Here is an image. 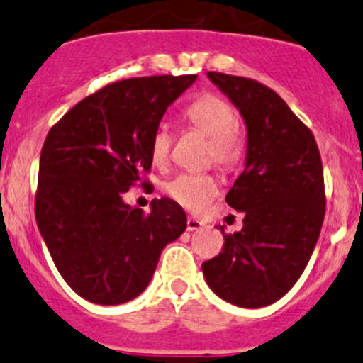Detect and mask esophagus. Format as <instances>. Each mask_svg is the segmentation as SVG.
Wrapping results in <instances>:
<instances>
[{
    "instance_id": "obj_1",
    "label": "esophagus",
    "mask_w": 363,
    "mask_h": 363,
    "mask_svg": "<svg viewBox=\"0 0 363 363\" xmlns=\"http://www.w3.org/2000/svg\"><path fill=\"white\" fill-rule=\"evenodd\" d=\"M202 221L200 220H196V218H191L189 216L188 218V221H186V228H188L189 232H193V230H199V228H202Z\"/></svg>"
}]
</instances>
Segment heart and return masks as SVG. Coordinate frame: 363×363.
<instances>
[{
    "label": "heart",
    "mask_w": 363,
    "mask_h": 363,
    "mask_svg": "<svg viewBox=\"0 0 363 363\" xmlns=\"http://www.w3.org/2000/svg\"><path fill=\"white\" fill-rule=\"evenodd\" d=\"M184 118L193 129L209 138L211 160L221 168H234L245 156V142L238 133V113L234 106L220 96L203 94L184 111ZM170 150V135L164 128L154 131L150 157L163 164ZM164 191L174 202L191 213H200L218 196V181L209 174H181L167 182Z\"/></svg>",
    "instance_id": "b5f03b06"
}]
</instances>
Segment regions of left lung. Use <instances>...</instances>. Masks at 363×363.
<instances>
[{
    "label": "left lung",
    "mask_w": 363,
    "mask_h": 363,
    "mask_svg": "<svg viewBox=\"0 0 363 363\" xmlns=\"http://www.w3.org/2000/svg\"><path fill=\"white\" fill-rule=\"evenodd\" d=\"M246 125L242 174L225 200L242 213V228L225 234L214 259L202 264L207 286L245 308L279 301L311 260L325 220V179L311 129L286 101L248 77L207 72Z\"/></svg>",
    "instance_id": "left-lung-1"
}]
</instances>
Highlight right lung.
<instances>
[{"label":"right lung","instance_id":"obj_1","mask_svg":"<svg viewBox=\"0 0 363 363\" xmlns=\"http://www.w3.org/2000/svg\"><path fill=\"white\" fill-rule=\"evenodd\" d=\"M195 79L189 74L115 81L84 97L45 136L35 218L56 269L84 300H135L164 246L186 230V213L174 200L154 199L145 214L122 193L150 170L154 131Z\"/></svg>","mask_w":363,"mask_h":363}]
</instances>
